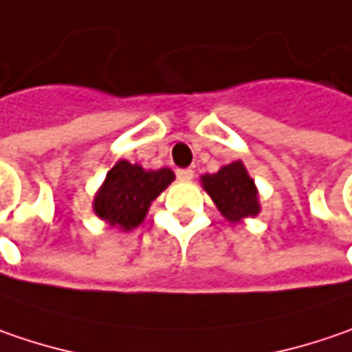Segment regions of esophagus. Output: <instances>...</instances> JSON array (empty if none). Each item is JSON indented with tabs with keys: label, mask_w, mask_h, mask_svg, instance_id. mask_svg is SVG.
<instances>
[{
	"label": "esophagus",
	"mask_w": 352,
	"mask_h": 352,
	"mask_svg": "<svg viewBox=\"0 0 352 352\" xmlns=\"http://www.w3.org/2000/svg\"><path fill=\"white\" fill-rule=\"evenodd\" d=\"M176 176H178V180H182V182H190V180L194 178V170L180 168L178 172H176Z\"/></svg>",
	"instance_id": "esophagus-1"
}]
</instances>
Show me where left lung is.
Masks as SVG:
<instances>
[{
    "instance_id": "8db88e82",
    "label": "left lung",
    "mask_w": 352,
    "mask_h": 352,
    "mask_svg": "<svg viewBox=\"0 0 352 352\" xmlns=\"http://www.w3.org/2000/svg\"><path fill=\"white\" fill-rule=\"evenodd\" d=\"M201 186L227 221L239 223L258 215V190L241 160L227 164L215 174L201 176Z\"/></svg>"
}]
</instances>
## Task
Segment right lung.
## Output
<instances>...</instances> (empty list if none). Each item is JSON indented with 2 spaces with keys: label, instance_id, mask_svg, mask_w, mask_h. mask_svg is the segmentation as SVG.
I'll use <instances>...</instances> for the list:
<instances>
[{
  "label": "right lung",
  "instance_id": "right-lung-1",
  "mask_svg": "<svg viewBox=\"0 0 352 352\" xmlns=\"http://www.w3.org/2000/svg\"><path fill=\"white\" fill-rule=\"evenodd\" d=\"M172 180L174 172L170 168L144 170L139 164L119 160L96 194L94 211L109 225L131 231L142 223L151 204Z\"/></svg>",
  "mask_w": 352,
  "mask_h": 352
}]
</instances>
